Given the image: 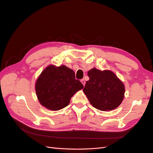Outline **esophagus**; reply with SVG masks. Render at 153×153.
<instances>
[{
  "label": "esophagus",
  "mask_w": 153,
  "mask_h": 153,
  "mask_svg": "<svg viewBox=\"0 0 153 153\" xmlns=\"http://www.w3.org/2000/svg\"><path fill=\"white\" fill-rule=\"evenodd\" d=\"M81 82H82V84L84 85H85V80H84V79H82L81 80Z\"/></svg>",
  "instance_id": "esophagus-1"
}]
</instances>
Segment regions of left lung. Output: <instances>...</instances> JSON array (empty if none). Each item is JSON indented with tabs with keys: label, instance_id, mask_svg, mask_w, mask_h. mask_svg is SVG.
<instances>
[{
	"label": "left lung",
	"instance_id": "1",
	"mask_svg": "<svg viewBox=\"0 0 153 153\" xmlns=\"http://www.w3.org/2000/svg\"><path fill=\"white\" fill-rule=\"evenodd\" d=\"M89 80L83 91L93 107L101 111L117 108L124 97L123 82L110 70L101 71L95 68L88 71Z\"/></svg>",
	"mask_w": 153,
	"mask_h": 153
}]
</instances>
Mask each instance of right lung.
Returning a JSON list of instances; mask_svg holds the SVG:
<instances>
[{
	"label": "right lung",
	"instance_id": "obj_1",
	"mask_svg": "<svg viewBox=\"0 0 153 153\" xmlns=\"http://www.w3.org/2000/svg\"><path fill=\"white\" fill-rule=\"evenodd\" d=\"M83 87L71 69L64 65H49L37 79L35 90L41 105L56 111L67 106L71 97Z\"/></svg>",
	"mask_w": 153,
	"mask_h": 153
}]
</instances>
